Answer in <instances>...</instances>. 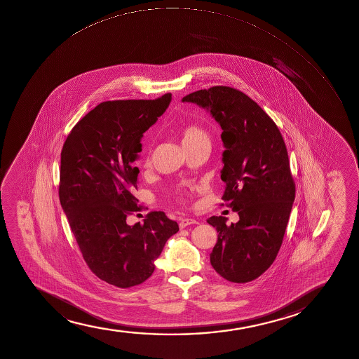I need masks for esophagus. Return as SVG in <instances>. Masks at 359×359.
Here are the masks:
<instances>
[{
  "label": "esophagus",
  "instance_id": "esophagus-1",
  "mask_svg": "<svg viewBox=\"0 0 359 359\" xmlns=\"http://www.w3.org/2000/svg\"><path fill=\"white\" fill-rule=\"evenodd\" d=\"M193 224H198V220L191 218H183L181 219V222H180V227L184 229V227L188 226V225H193Z\"/></svg>",
  "mask_w": 359,
  "mask_h": 359
}]
</instances>
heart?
Here are the masks:
<instances>
[{
  "mask_svg": "<svg viewBox=\"0 0 359 359\" xmlns=\"http://www.w3.org/2000/svg\"><path fill=\"white\" fill-rule=\"evenodd\" d=\"M181 137L182 144H191V142H194V141L198 140V139H208L207 133L201 127L195 126V124H189V126L183 127L181 129ZM144 164H149V156H147L146 159H144ZM177 195L178 198L181 201H186L187 198H188V193H187L186 190H178Z\"/></svg>",
  "mask_w": 359,
  "mask_h": 359,
  "instance_id": "1",
  "label": "heart"
}]
</instances>
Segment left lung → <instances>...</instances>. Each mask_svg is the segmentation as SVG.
<instances>
[{
	"instance_id": "left-lung-1",
	"label": "left lung",
	"mask_w": 359,
	"mask_h": 359,
	"mask_svg": "<svg viewBox=\"0 0 359 359\" xmlns=\"http://www.w3.org/2000/svg\"><path fill=\"white\" fill-rule=\"evenodd\" d=\"M210 111L223 129V200L239 220L210 217L218 241L210 252L215 272L232 283H249L276 260L296 195L280 130L243 92L213 86L183 97ZM222 203V206H224Z\"/></svg>"
}]
</instances>
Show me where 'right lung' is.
<instances>
[{
    "label": "right lung",
    "instance_id": "add662e5",
    "mask_svg": "<svg viewBox=\"0 0 359 359\" xmlns=\"http://www.w3.org/2000/svg\"><path fill=\"white\" fill-rule=\"evenodd\" d=\"M171 102L159 98L107 100L83 116L61 152L58 196L70 229L92 273L121 289L140 285L152 276L166 241L178 224L164 212L146 215L144 224H127L140 210L137 153L144 133Z\"/></svg>",
    "mask_w": 359,
    "mask_h": 359
}]
</instances>
